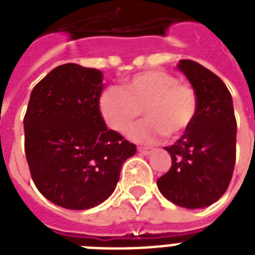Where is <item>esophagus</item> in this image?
Returning <instances> with one entry per match:
<instances>
[{
	"mask_svg": "<svg viewBox=\"0 0 255 255\" xmlns=\"http://www.w3.org/2000/svg\"><path fill=\"white\" fill-rule=\"evenodd\" d=\"M137 151H139L141 155L147 156V155H151L153 149H152V148H147V147H139L137 148Z\"/></svg>",
	"mask_w": 255,
	"mask_h": 255,
	"instance_id": "34e87169",
	"label": "esophagus"
}]
</instances>
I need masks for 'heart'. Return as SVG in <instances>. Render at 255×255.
<instances>
[{
    "label": "heart",
    "mask_w": 255,
    "mask_h": 255,
    "mask_svg": "<svg viewBox=\"0 0 255 255\" xmlns=\"http://www.w3.org/2000/svg\"><path fill=\"white\" fill-rule=\"evenodd\" d=\"M98 103L104 122L119 133H127L144 112L147 119L129 132L139 143H155L164 135L177 139L189 131L198 111L194 88L163 70L135 74L123 88L108 86Z\"/></svg>",
    "instance_id": "obj_1"
}]
</instances>
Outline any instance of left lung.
<instances>
[{
	"mask_svg": "<svg viewBox=\"0 0 255 255\" xmlns=\"http://www.w3.org/2000/svg\"><path fill=\"white\" fill-rule=\"evenodd\" d=\"M198 99L193 126L170 147L172 167L157 178L164 197L186 209L205 208L225 193L236 164L237 122L229 90L210 70L181 59Z\"/></svg>",
	"mask_w": 255,
	"mask_h": 255,
	"instance_id": "1",
	"label": "left lung"
}]
</instances>
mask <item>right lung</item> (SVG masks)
<instances>
[{
    "label": "right lung",
    "mask_w": 255,
    "mask_h": 255,
    "mask_svg": "<svg viewBox=\"0 0 255 255\" xmlns=\"http://www.w3.org/2000/svg\"><path fill=\"white\" fill-rule=\"evenodd\" d=\"M99 70L66 63L31 91L23 118L25 153L37 189L65 209L99 205L115 190L136 145L107 129L99 111Z\"/></svg>",
    "instance_id": "right-lung-1"
}]
</instances>
